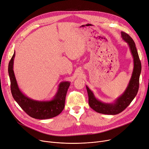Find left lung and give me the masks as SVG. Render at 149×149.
<instances>
[{
  "label": "left lung",
  "mask_w": 149,
  "mask_h": 149,
  "mask_svg": "<svg viewBox=\"0 0 149 149\" xmlns=\"http://www.w3.org/2000/svg\"><path fill=\"white\" fill-rule=\"evenodd\" d=\"M121 36L128 45L134 58V69L132 76L124 93L113 103H104L96 99L93 91L86 86L90 107L95 111L103 114L116 115L121 112L132 102L138 91L139 76L141 72V61L132 38L124 32H121Z\"/></svg>",
  "instance_id": "8db88e82"
}]
</instances>
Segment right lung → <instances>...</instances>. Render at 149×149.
<instances>
[{
    "mask_svg": "<svg viewBox=\"0 0 149 149\" xmlns=\"http://www.w3.org/2000/svg\"><path fill=\"white\" fill-rule=\"evenodd\" d=\"M14 53L9 63L8 73L11 82V90L13 97L22 109L30 117L40 120L55 117L63 111L65 106V96L70 82H61L58 91L50 100L38 101L29 98L19 89L13 70Z\"/></svg>",
    "mask_w": 149,
    "mask_h": 149,
    "instance_id": "add662e5",
    "label": "right lung"
}]
</instances>
